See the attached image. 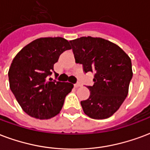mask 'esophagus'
<instances>
[{"instance_id":"obj_1","label":"esophagus","mask_w":150,"mask_h":150,"mask_svg":"<svg viewBox=\"0 0 150 150\" xmlns=\"http://www.w3.org/2000/svg\"><path fill=\"white\" fill-rule=\"evenodd\" d=\"M82 86V84H81L80 83H78L75 84V87H76V88H77V87H79V86Z\"/></svg>"}]
</instances>
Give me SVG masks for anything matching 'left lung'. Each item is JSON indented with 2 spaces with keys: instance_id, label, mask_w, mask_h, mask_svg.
I'll list each match as a JSON object with an SVG mask.
<instances>
[{
  "instance_id": "8db88e82",
  "label": "left lung",
  "mask_w": 150,
  "mask_h": 150,
  "mask_svg": "<svg viewBox=\"0 0 150 150\" xmlns=\"http://www.w3.org/2000/svg\"><path fill=\"white\" fill-rule=\"evenodd\" d=\"M75 62L85 72L95 73L89 98L81 101L85 115L94 119L108 118L119 109L128 95L133 76L131 59L119 46L91 36L70 40Z\"/></svg>"
}]
</instances>
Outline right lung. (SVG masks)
<instances>
[{
	"label": "right lung",
	"mask_w": 150,
	"mask_h": 150,
	"mask_svg": "<svg viewBox=\"0 0 150 150\" xmlns=\"http://www.w3.org/2000/svg\"><path fill=\"white\" fill-rule=\"evenodd\" d=\"M69 41L62 37H42L24 46L8 70L10 89L22 110L37 119H50L59 114L66 95L74 85L48 79L54 64Z\"/></svg>",
	"instance_id": "1"
}]
</instances>
